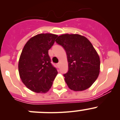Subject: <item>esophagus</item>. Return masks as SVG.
Returning <instances> with one entry per match:
<instances>
[{
	"label": "esophagus",
	"mask_w": 120,
	"mask_h": 120,
	"mask_svg": "<svg viewBox=\"0 0 120 120\" xmlns=\"http://www.w3.org/2000/svg\"><path fill=\"white\" fill-rule=\"evenodd\" d=\"M60 63H58V64H57V66H58V67H60Z\"/></svg>",
	"instance_id": "obj_1"
}]
</instances>
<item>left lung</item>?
I'll use <instances>...</instances> for the list:
<instances>
[{"instance_id": "left-lung-1", "label": "left lung", "mask_w": 120, "mask_h": 120, "mask_svg": "<svg viewBox=\"0 0 120 120\" xmlns=\"http://www.w3.org/2000/svg\"><path fill=\"white\" fill-rule=\"evenodd\" d=\"M56 42L66 52L68 71L64 74L68 88L74 91L86 90L95 82L100 72V57L92 44L79 34H63Z\"/></svg>"}]
</instances>
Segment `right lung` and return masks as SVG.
Segmentation results:
<instances>
[{
    "label": "right lung",
    "mask_w": 120,
    "mask_h": 120,
    "mask_svg": "<svg viewBox=\"0 0 120 120\" xmlns=\"http://www.w3.org/2000/svg\"><path fill=\"white\" fill-rule=\"evenodd\" d=\"M57 37L52 34H38L23 48L19 61V74L23 83L32 91L46 93L57 74L48 54Z\"/></svg>",
    "instance_id": "add662e5"
}]
</instances>
